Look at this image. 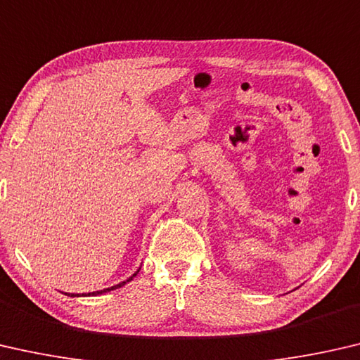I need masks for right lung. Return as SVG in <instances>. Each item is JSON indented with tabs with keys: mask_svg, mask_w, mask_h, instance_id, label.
I'll return each instance as SVG.
<instances>
[{
	"mask_svg": "<svg viewBox=\"0 0 360 360\" xmlns=\"http://www.w3.org/2000/svg\"><path fill=\"white\" fill-rule=\"evenodd\" d=\"M139 271H140V268L135 271V273L131 276V278H127L126 281H122V282H120V284H116V285H113V287H108V288H103V290H97V292H89V293H65V295H68V297H94V295H102V293H107V292H110V290H115V288H120V287H122L124 284H127V282H131L135 276L139 274Z\"/></svg>",
	"mask_w": 360,
	"mask_h": 360,
	"instance_id": "add662e5",
	"label": "right lung"
}]
</instances>
